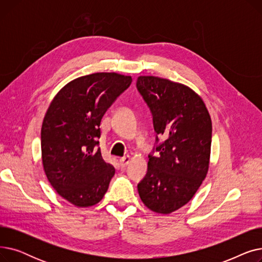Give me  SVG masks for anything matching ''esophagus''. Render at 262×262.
Listing matches in <instances>:
<instances>
[{
	"label": "esophagus",
	"mask_w": 262,
	"mask_h": 262,
	"mask_svg": "<svg viewBox=\"0 0 262 262\" xmlns=\"http://www.w3.org/2000/svg\"><path fill=\"white\" fill-rule=\"evenodd\" d=\"M129 162H130V157L129 156H125V157H123V158L120 159V164H121L122 168L126 167Z\"/></svg>",
	"instance_id": "34e87169"
}]
</instances>
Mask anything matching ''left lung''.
Masks as SVG:
<instances>
[{"mask_svg":"<svg viewBox=\"0 0 262 262\" xmlns=\"http://www.w3.org/2000/svg\"><path fill=\"white\" fill-rule=\"evenodd\" d=\"M137 89L153 115L156 134L164 140L155 148L157 156L148 155L138 192L148 209L169 214L194 196L208 173L210 115L201 96L180 82L139 76Z\"/></svg>","mask_w":262,"mask_h":262,"instance_id":"1","label":"left lung"}]
</instances>
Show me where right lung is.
<instances>
[{"mask_svg":"<svg viewBox=\"0 0 262 262\" xmlns=\"http://www.w3.org/2000/svg\"><path fill=\"white\" fill-rule=\"evenodd\" d=\"M132 81V76L115 72L77 77L58 91L47 110L41 127L45 173L57 193L77 207L98 204L115 175L98 147L100 125Z\"/></svg>","mask_w":262,"mask_h":262,"instance_id":"add662e5","label":"right lung"}]
</instances>
